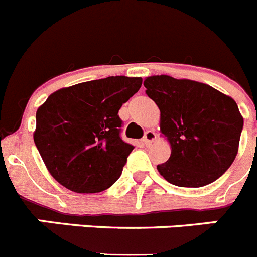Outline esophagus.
<instances>
[{
  "mask_svg": "<svg viewBox=\"0 0 257 257\" xmlns=\"http://www.w3.org/2000/svg\"><path fill=\"white\" fill-rule=\"evenodd\" d=\"M156 138H157L156 133H154V131H152V130H149V131H147V133H145L144 138H143V143H144V145L149 147V145H151L152 143L156 140Z\"/></svg>",
  "mask_w": 257,
  "mask_h": 257,
  "instance_id": "esophagus-1",
  "label": "esophagus"
}]
</instances>
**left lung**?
Masks as SVG:
<instances>
[{"instance_id":"left-lung-1","label":"left lung","mask_w":257,"mask_h":257,"mask_svg":"<svg viewBox=\"0 0 257 257\" xmlns=\"http://www.w3.org/2000/svg\"><path fill=\"white\" fill-rule=\"evenodd\" d=\"M144 86L160 108V130L171 145L158 172L184 188L219 179L238 153L243 117L237 103L206 83L166 74L147 77Z\"/></svg>"}]
</instances>
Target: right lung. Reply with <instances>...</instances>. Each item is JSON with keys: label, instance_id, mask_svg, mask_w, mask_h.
<instances>
[{"label": "right lung", "instance_id": "right-lung-1", "mask_svg": "<svg viewBox=\"0 0 257 257\" xmlns=\"http://www.w3.org/2000/svg\"><path fill=\"white\" fill-rule=\"evenodd\" d=\"M140 77H106L52 92L36 113L35 144L51 176L76 193L112 187L134 147L121 139L118 110Z\"/></svg>", "mask_w": 257, "mask_h": 257}]
</instances>
